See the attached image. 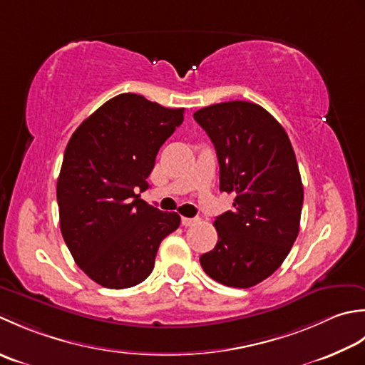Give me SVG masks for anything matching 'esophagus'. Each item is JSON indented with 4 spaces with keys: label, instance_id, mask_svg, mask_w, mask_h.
Returning <instances> with one entry per match:
<instances>
[{
    "label": "esophagus",
    "instance_id": "1",
    "mask_svg": "<svg viewBox=\"0 0 365 365\" xmlns=\"http://www.w3.org/2000/svg\"><path fill=\"white\" fill-rule=\"evenodd\" d=\"M197 222H198V219H193V217H182L181 219V224L184 227H192V225H195Z\"/></svg>",
    "mask_w": 365,
    "mask_h": 365
}]
</instances>
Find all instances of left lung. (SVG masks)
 I'll return each instance as SVG.
<instances>
[{
    "label": "left lung",
    "mask_w": 365,
    "mask_h": 365,
    "mask_svg": "<svg viewBox=\"0 0 365 365\" xmlns=\"http://www.w3.org/2000/svg\"><path fill=\"white\" fill-rule=\"evenodd\" d=\"M214 143L220 190L232 211L214 222L219 241L200 257L222 285L250 288L279 269L299 233L304 187L285 129L254 102L214 103L193 113Z\"/></svg>",
    "instance_id": "8db88e82"
}]
</instances>
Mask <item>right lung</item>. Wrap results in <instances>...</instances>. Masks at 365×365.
<instances>
[{
    "label": "right lung",
    "mask_w": 365,
    "mask_h": 365,
    "mask_svg": "<svg viewBox=\"0 0 365 365\" xmlns=\"http://www.w3.org/2000/svg\"><path fill=\"white\" fill-rule=\"evenodd\" d=\"M182 120L184 108L124 93L72 133L56 184L59 227L96 284L138 285L151 274L163 237L180 227V214L159 211L135 192L150 187L155 155Z\"/></svg>",
    "instance_id": "1"
}]
</instances>
